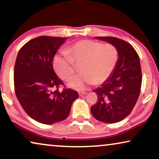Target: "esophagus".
Returning <instances> with one entry per match:
<instances>
[{"mask_svg":"<svg viewBox=\"0 0 159 159\" xmlns=\"http://www.w3.org/2000/svg\"><path fill=\"white\" fill-rule=\"evenodd\" d=\"M86 94H87L86 92H80V93H79V95H80V97L83 96V95H85Z\"/></svg>","mask_w":159,"mask_h":159,"instance_id":"1","label":"esophagus"}]
</instances>
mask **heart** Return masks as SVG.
<instances>
[{"label":"heart","mask_w":159,"mask_h":159,"mask_svg":"<svg viewBox=\"0 0 159 159\" xmlns=\"http://www.w3.org/2000/svg\"><path fill=\"white\" fill-rule=\"evenodd\" d=\"M65 55H57L53 66L58 77L68 80L80 66L79 75L68 82L69 88L83 90L90 84L97 85L110 77L119 61V51L112 44L91 40H80L66 49Z\"/></svg>","instance_id":"b5f03b06"}]
</instances>
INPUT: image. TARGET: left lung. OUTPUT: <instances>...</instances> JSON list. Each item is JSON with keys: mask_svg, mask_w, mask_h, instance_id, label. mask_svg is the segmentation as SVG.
<instances>
[{"mask_svg": "<svg viewBox=\"0 0 159 159\" xmlns=\"http://www.w3.org/2000/svg\"><path fill=\"white\" fill-rule=\"evenodd\" d=\"M114 45L119 51V61L109 77L93 92L98 97L91 107L97 120L113 124L126 118L133 109L140 93L142 71L140 58L133 47L114 37H95Z\"/></svg>", "mask_w": 159, "mask_h": 159, "instance_id": "obj_1", "label": "left lung"}]
</instances>
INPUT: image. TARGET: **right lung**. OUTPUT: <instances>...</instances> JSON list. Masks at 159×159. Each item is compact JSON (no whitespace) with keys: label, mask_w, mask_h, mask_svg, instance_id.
Wrapping results in <instances>:
<instances>
[{"label":"right lung","mask_w":159,"mask_h":159,"mask_svg":"<svg viewBox=\"0 0 159 159\" xmlns=\"http://www.w3.org/2000/svg\"><path fill=\"white\" fill-rule=\"evenodd\" d=\"M67 38L40 36L19 50L14 66L16 95L25 111L45 125L59 122L68 117L77 91L58 89L63 84L53 68L56 51Z\"/></svg>","instance_id":"right-lung-1"}]
</instances>
